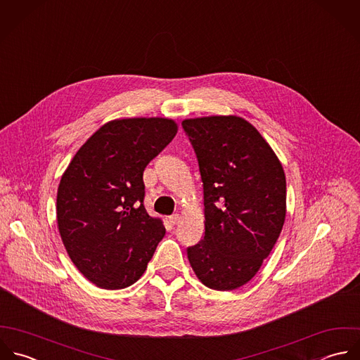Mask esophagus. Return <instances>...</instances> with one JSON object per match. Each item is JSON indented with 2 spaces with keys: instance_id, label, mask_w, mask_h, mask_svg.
I'll use <instances>...</instances> for the list:
<instances>
[{
  "instance_id": "obj_1",
  "label": "esophagus",
  "mask_w": 360,
  "mask_h": 360,
  "mask_svg": "<svg viewBox=\"0 0 360 360\" xmlns=\"http://www.w3.org/2000/svg\"><path fill=\"white\" fill-rule=\"evenodd\" d=\"M180 219H181V217H180L179 214H173V215L169 217V221H170V224H173V225H177V224L180 222Z\"/></svg>"
}]
</instances>
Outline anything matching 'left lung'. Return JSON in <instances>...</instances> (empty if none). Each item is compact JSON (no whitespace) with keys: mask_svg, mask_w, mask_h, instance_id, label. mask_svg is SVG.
Returning a JSON list of instances; mask_svg holds the SVG:
<instances>
[{"mask_svg":"<svg viewBox=\"0 0 360 360\" xmlns=\"http://www.w3.org/2000/svg\"><path fill=\"white\" fill-rule=\"evenodd\" d=\"M197 155L205 236L187 248L198 279L215 290L245 285L281 235L286 215V180L272 148L236 116L181 122Z\"/></svg>","mask_w":360,"mask_h":360,"instance_id":"8db88e82","label":"left lung"}]
</instances>
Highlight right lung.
I'll return each instance as SVG.
<instances>
[{
	"mask_svg": "<svg viewBox=\"0 0 360 360\" xmlns=\"http://www.w3.org/2000/svg\"><path fill=\"white\" fill-rule=\"evenodd\" d=\"M162 117L102 125L75 153L57 191V224L65 250L92 283L122 289L146 269L165 236L143 207V170L174 138Z\"/></svg>",
	"mask_w": 360,
	"mask_h": 360,
	"instance_id": "add662e5",
	"label": "right lung"
}]
</instances>
